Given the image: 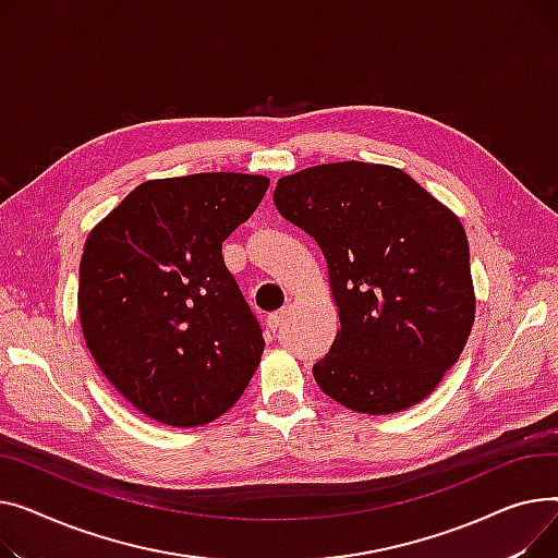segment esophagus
Masks as SVG:
<instances>
[{"instance_id":"esophagus-1","label":"esophagus","mask_w":558,"mask_h":558,"mask_svg":"<svg viewBox=\"0 0 558 558\" xmlns=\"http://www.w3.org/2000/svg\"><path fill=\"white\" fill-rule=\"evenodd\" d=\"M286 308H281V311H277V313H270L268 315V331H272V333H277V329L279 326L283 324V319H286Z\"/></svg>"}]
</instances>
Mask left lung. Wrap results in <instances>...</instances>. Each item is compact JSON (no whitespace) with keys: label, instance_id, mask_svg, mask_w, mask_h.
Masks as SVG:
<instances>
[{"label":"left lung","instance_id":"left-lung-1","mask_svg":"<svg viewBox=\"0 0 558 558\" xmlns=\"http://www.w3.org/2000/svg\"><path fill=\"white\" fill-rule=\"evenodd\" d=\"M275 205L329 266L340 331L313 376L365 414L416 405L457 363L475 294L464 227L408 173L338 161L277 182Z\"/></svg>","mask_w":558,"mask_h":558}]
</instances>
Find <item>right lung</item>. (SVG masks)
Segmentation results:
<instances>
[{"instance_id":"obj_1","label":"right lung","mask_w":558,"mask_h":558,"mask_svg":"<svg viewBox=\"0 0 558 558\" xmlns=\"http://www.w3.org/2000/svg\"><path fill=\"white\" fill-rule=\"evenodd\" d=\"M270 186L264 175L150 180L87 236L78 315L96 365L146 416L193 428L232 408L266 340L222 241Z\"/></svg>"}]
</instances>
